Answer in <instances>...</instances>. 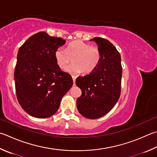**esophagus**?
<instances>
[{
	"label": "esophagus",
	"mask_w": 157,
	"mask_h": 157,
	"mask_svg": "<svg viewBox=\"0 0 157 157\" xmlns=\"http://www.w3.org/2000/svg\"><path fill=\"white\" fill-rule=\"evenodd\" d=\"M72 78H73V85H75V79H76V77L73 75L72 76Z\"/></svg>",
	"instance_id": "1"
}]
</instances>
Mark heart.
I'll use <instances>...</instances> for the list:
<instances>
[{"label":"heart","mask_w":157,"mask_h":157,"mask_svg":"<svg viewBox=\"0 0 157 157\" xmlns=\"http://www.w3.org/2000/svg\"><path fill=\"white\" fill-rule=\"evenodd\" d=\"M101 58L98 47L79 40L70 42L65 50L59 47L55 52L56 63L62 70L66 69L73 58L74 64L66 70L71 74H78L82 71L84 73L92 72L98 67Z\"/></svg>","instance_id":"b5f03b06"}]
</instances>
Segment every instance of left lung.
<instances>
[{"label": "left lung", "mask_w": 157, "mask_h": 157, "mask_svg": "<svg viewBox=\"0 0 157 157\" xmlns=\"http://www.w3.org/2000/svg\"><path fill=\"white\" fill-rule=\"evenodd\" d=\"M101 58L95 70L76 79V85L82 90L77 99V108L82 116L98 119L115 106L121 93L122 67L121 56L115 47L106 39L95 37Z\"/></svg>", "instance_id": "left-lung-1"}]
</instances>
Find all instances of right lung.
Returning <instances> with one entry per match:
<instances>
[{
  "mask_svg": "<svg viewBox=\"0 0 157 157\" xmlns=\"http://www.w3.org/2000/svg\"><path fill=\"white\" fill-rule=\"evenodd\" d=\"M65 43L64 39L41 31L18 50L14 72L17 99L22 109L34 117L54 115L73 86L71 75L60 69L55 59L56 49Z\"/></svg>",
  "mask_w": 157,
  "mask_h": 157,
  "instance_id": "add662e5",
  "label": "right lung"
}]
</instances>
